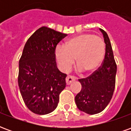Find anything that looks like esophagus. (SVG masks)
<instances>
[{
    "instance_id": "1",
    "label": "esophagus",
    "mask_w": 131,
    "mask_h": 131,
    "mask_svg": "<svg viewBox=\"0 0 131 131\" xmlns=\"http://www.w3.org/2000/svg\"><path fill=\"white\" fill-rule=\"evenodd\" d=\"M76 81V78L73 76H67V78H66V83H67V85H69V84H71V83L74 82Z\"/></svg>"
}]
</instances>
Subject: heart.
<instances>
[{"label": "heart", "instance_id": "obj_1", "mask_svg": "<svg viewBox=\"0 0 131 131\" xmlns=\"http://www.w3.org/2000/svg\"><path fill=\"white\" fill-rule=\"evenodd\" d=\"M104 51V40L100 36L86 33L71 38L66 41L64 46H57L55 57L62 71H68L75 58L79 70L92 72L101 64Z\"/></svg>", "mask_w": 131, "mask_h": 131}]
</instances>
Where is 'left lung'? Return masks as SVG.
<instances>
[{"label": "left lung", "mask_w": 131, "mask_h": 131, "mask_svg": "<svg viewBox=\"0 0 131 131\" xmlns=\"http://www.w3.org/2000/svg\"><path fill=\"white\" fill-rule=\"evenodd\" d=\"M105 43V55L101 66L89 77L80 79L81 90L75 97L79 110L88 114L101 112L110 103L115 88L116 64L108 35L100 29Z\"/></svg>", "instance_id": "8db88e82"}]
</instances>
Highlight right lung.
Segmentation results:
<instances>
[{
  "mask_svg": "<svg viewBox=\"0 0 131 131\" xmlns=\"http://www.w3.org/2000/svg\"><path fill=\"white\" fill-rule=\"evenodd\" d=\"M67 36L42 27L24 46L19 62V88L25 104L35 114L44 115L54 111L66 87L67 74L57 68L54 52Z\"/></svg>",
  "mask_w": 131,
  "mask_h": 131,
  "instance_id": "1",
  "label": "right lung"
}]
</instances>
